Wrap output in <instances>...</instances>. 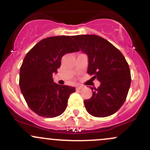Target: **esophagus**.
<instances>
[{
    "label": "esophagus",
    "mask_w": 150,
    "mask_h": 150,
    "mask_svg": "<svg viewBox=\"0 0 150 150\" xmlns=\"http://www.w3.org/2000/svg\"><path fill=\"white\" fill-rule=\"evenodd\" d=\"M82 87H82V85H77L76 87V89H77V90H80V89H82Z\"/></svg>",
    "instance_id": "1"
}]
</instances>
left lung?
<instances>
[{"instance_id":"left-lung-1","label":"left lung","mask_w":150,"mask_h":150,"mask_svg":"<svg viewBox=\"0 0 150 150\" xmlns=\"http://www.w3.org/2000/svg\"><path fill=\"white\" fill-rule=\"evenodd\" d=\"M72 37L88 56L87 73L101 83L98 88L90 87L92 97L84 101L86 110L95 117L111 116L121 107L128 95L131 82L128 63L119 50L99 36Z\"/></svg>"}]
</instances>
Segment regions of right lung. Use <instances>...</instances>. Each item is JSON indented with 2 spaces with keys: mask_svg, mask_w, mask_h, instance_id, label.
I'll return each mask as SVG.
<instances>
[{
  "mask_svg": "<svg viewBox=\"0 0 150 150\" xmlns=\"http://www.w3.org/2000/svg\"><path fill=\"white\" fill-rule=\"evenodd\" d=\"M70 36L42 39L27 53L20 71V87L26 102L39 116L54 118L65 111L75 88L53 82V74L61 67L68 53L79 51Z\"/></svg>",
  "mask_w": 150,
  "mask_h": 150,
  "instance_id": "1",
  "label": "right lung"
}]
</instances>
